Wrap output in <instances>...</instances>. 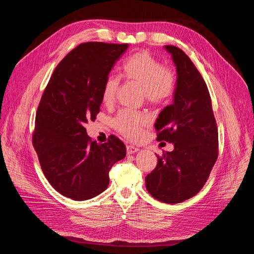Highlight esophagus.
<instances>
[{
    "mask_svg": "<svg viewBox=\"0 0 254 254\" xmlns=\"http://www.w3.org/2000/svg\"><path fill=\"white\" fill-rule=\"evenodd\" d=\"M139 150L140 149L135 147V146H133V145H127V153H128V155H132V153L139 151Z\"/></svg>",
    "mask_w": 254,
    "mask_h": 254,
    "instance_id": "obj_1",
    "label": "esophagus"
}]
</instances>
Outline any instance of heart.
Returning a JSON list of instances; mask_svg holds the SVG:
<instances>
[{"label": "heart", "mask_w": 254, "mask_h": 254, "mask_svg": "<svg viewBox=\"0 0 254 254\" xmlns=\"http://www.w3.org/2000/svg\"><path fill=\"white\" fill-rule=\"evenodd\" d=\"M122 75L142 87L144 96L152 104H163L173 97L176 90L175 74L163 67L151 54L141 51L129 56L122 64ZM120 80L115 76L106 78L102 98L105 104H110L117 95ZM147 115L132 110H122L114 119V126L128 139H137L142 128L148 124Z\"/></svg>", "instance_id": "heart-1"}]
</instances>
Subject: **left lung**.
<instances>
[{"label": "left lung", "instance_id": "left-lung-1", "mask_svg": "<svg viewBox=\"0 0 254 254\" xmlns=\"http://www.w3.org/2000/svg\"><path fill=\"white\" fill-rule=\"evenodd\" d=\"M177 71L174 102L155 123L157 140L174 144L173 151L158 158L146 176L148 193L165 203L195 196L209 178L218 156V130L209 90L194 64L182 50L165 45Z\"/></svg>", "mask_w": 254, "mask_h": 254}]
</instances>
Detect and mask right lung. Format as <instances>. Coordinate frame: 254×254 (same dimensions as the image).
<instances>
[{"label": "right lung", "mask_w": 254, "mask_h": 254, "mask_svg": "<svg viewBox=\"0 0 254 254\" xmlns=\"http://www.w3.org/2000/svg\"><path fill=\"white\" fill-rule=\"evenodd\" d=\"M128 44L86 42L60 61L36 114L33 144L42 172L58 193L88 200L108 188L112 165L126 157L117 136L98 144L84 125L103 103V84Z\"/></svg>", "instance_id": "right-lung-1"}]
</instances>
